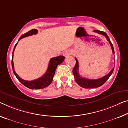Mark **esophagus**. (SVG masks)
I'll return each instance as SVG.
<instances>
[{"label":"esophagus","instance_id":"1","mask_svg":"<svg viewBox=\"0 0 128 128\" xmlns=\"http://www.w3.org/2000/svg\"><path fill=\"white\" fill-rule=\"evenodd\" d=\"M70 54V52L69 50L64 51V53H63V55H64V56H65V57H68V56H69Z\"/></svg>","mask_w":128,"mask_h":128}]
</instances>
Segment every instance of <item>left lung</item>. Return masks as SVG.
Returning <instances> with one entry per match:
<instances>
[{"label": "left lung", "instance_id": "left-lung-1", "mask_svg": "<svg viewBox=\"0 0 128 128\" xmlns=\"http://www.w3.org/2000/svg\"><path fill=\"white\" fill-rule=\"evenodd\" d=\"M94 32L98 33L99 34H101L104 35L106 37V38L108 40V42L110 44V46L112 48V52H113V54H114V48L113 46V44H112L111 41L110 40V39L109 36H108V35L106 34L105 32L99 30H94ZM76 63L75 66H74L73 70H72V73H73V75L74 76V78H75V80L76 83H77L80 86H81L82 88H86V89H91V88H98L100 86L102 85L106 82V81L109 79L110 76H111V74L113 73L114 68L112 69V70L109 73H108L107 75L101 78H99V79L97 80H89L87 79V78H84L80 76L79 73H78V70H79V64H78V61L77 59L75 58Z\"/></svg>", "mask_w": 128, "mask_h": 128}]
</instances>
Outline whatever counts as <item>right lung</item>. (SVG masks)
Here are the masks:
<instances>
[{
	"instance_id": "right-lung-1",
	"label": "right lung",
	"mask_w": 128,
	"mask_h": 128,
	"mask_svg": "<svg viewBox=\"0 0 128 128\" xmlns=\"http://www.w3.org/2000/svg\"><path fill=\"white\" fill-rule=\"evenodd\" d=\"M38 32V30L36 29H32L30 31H28V32L25 33V34H23L20 37V38L19 39V40H20L21 39H22L24 37L30 36L33 34H36ZM16 44H15V46L14 48L13 52H12V70L14 73L15 76H16L17 79L20 81L23 85L25 86L26 87L29 88L31 89H44L46 87H48V85H50L52 81L53 77L55 74V72H56V68H57L58 64L64 62V59L65 57L64 56H58L56 57L52 58L50 59V62H49L48 66V70H47L46 72H45V74L44 76L38 78V79L33 80H23L20 78L18 75L16 73V72L14 70V62H13V55L14 52L15 48H16Z\"/></svg>"
}]
</instances>
